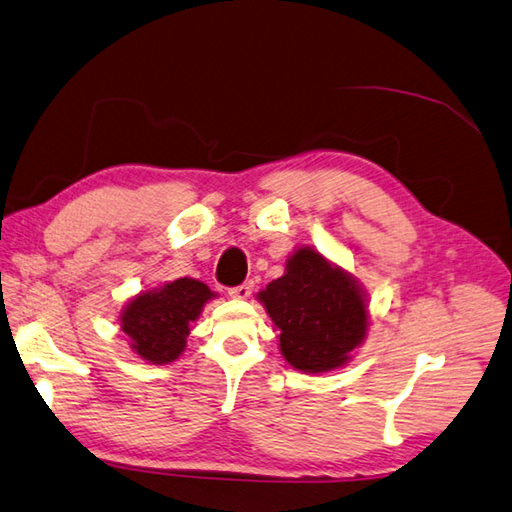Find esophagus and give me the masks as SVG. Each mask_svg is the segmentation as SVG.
Listing matches in <instances>:
<instances>
[{
	"label": "esophagus",
	"instance_id": "34e87169",
	"mask_svg": "<svg viewBox=\"0 0 512 512\" xmlns=\"http://www.w3.org/2000/svg\"><path fill=\"white\" fill-rule=\"evenodd\" d=\"M250 292H253V281H244V284H239V286L228 290V295H231L233 299H248Z\"/></svg>",
	"mask_w": 512,
	"mask_h": 512
}]
</instances>
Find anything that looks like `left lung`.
<instances>
[{"instance_id": "1", "label": "left lung", "mask_w": 512, "mask_h": 512, "mask_svg": "<svg viewBox=\"0 0 512 512\" xmlns=\"http://www.w3.org/2000/svg\"><path fill=\"white\" fill-rule=\"evenodd\" d=\"M286 361L308 374L330 372L350 361L367 332L363 292L345 270L312 248L288 259L286 275L259 292Z\"/></svg>"}]
</instances>
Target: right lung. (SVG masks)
<instances>
[{
  "mask_svg": "<svg viewBox=\"0 0 512 512\" xmlns=\"http://www.w3.org/2000/svg\"><path fill=\"white\" fill-rule=\"evenodd\" d=\"M213 297L209 286L182 277L162 288L143 292L123 310L121 328L132 339V350L154 365L176 361L184 352L191 323Z\"/></svg>",
  "mask_w": 512,
  "mask_h": 512,
  "instance_id": "1",
  "label": "right lung"
}]
</instances>
